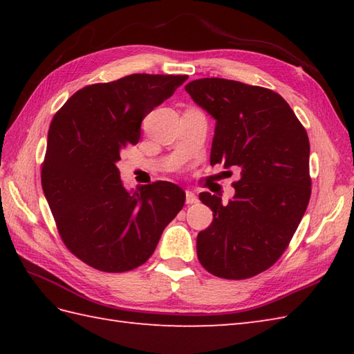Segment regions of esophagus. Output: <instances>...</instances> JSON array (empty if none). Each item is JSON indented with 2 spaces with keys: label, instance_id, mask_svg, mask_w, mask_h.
<instances>
[{
  "label": "esophagus",
  "instance_id": "1",
  "mask_svg": "<svg viewBox=\"0 0 354 354\" xmlns=\"http://www.w3.org/2000/svg\"><path fill=\"white\" fill-rule=\"evenodd\" d=\"M185 202L189 205H192V204H196L198 202V196L196 194H194L193 192H185Z\"/></svg>",
  "mask_w": 354,
  "mask_h": 354
}]
</instances>
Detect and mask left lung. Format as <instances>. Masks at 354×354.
<instances>
[{
	"label": "left lung",
	"mask_w": 354,
	"mask_h": 354,
	"mask_svg": "<svg viewBox=\"0 0 354 354\" xmlns=\"http://www.w3.org/2000/svg\"><path fill=\"white\" fill-rule=\"evenodd\" d=\"M185 91L216 120L209 162L240 171L228 204L199 194L213 222L198 234V259L216 277H254L280 259L306 213L309 137L288 102L268 88L207 77Z\"/></svg>",
	"instance_id": "left-lung-1"
}]
</instances>
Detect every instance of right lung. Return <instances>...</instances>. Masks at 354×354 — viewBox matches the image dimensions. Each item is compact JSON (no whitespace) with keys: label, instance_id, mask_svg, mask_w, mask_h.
<instances>
[{"label":"right lung","instance_id":"right-lung-1","mask_svg":"<svg viewBox=\"0 0 354 354\" xmlns=\"http://www.w3.org/2000/svg\"><path fill=\"white\" fill-rule=\"evenodd\" d=\"M189 76L131 74L73 94L48 129L42 190L66 248L103 272L146 263L185 193L158 181L126 189L117 162L137 145L141 122Z\"/></svg>","mask_w":354,"mask_h":354}]
</instances>
